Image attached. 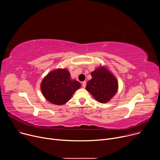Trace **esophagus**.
I'll return each instance as SVG.
<instances>
[{
    "instance_id": "1",
    "label": "esophagus",
    "mask_w": 160,
    "mask_h": 160,
    "mask_svg": "<svg viewBox=\"0 0 160 160\" xmlns=\"http://www.w3.org/2000/svg\"><path fill=\"white\" fill-rule=\"evenodd\" d=\"M82 86H83V88H86V81H83L82 82Z\"/></svg>"
}]
</instances>
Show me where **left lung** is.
<instances>
[{"label": "left lung", "instance_id": "left-lung-1", "mask_svg": "<svg viewBox=\"0 0 160 160\" xmlns=\"http://www.w3.org/2000/svg\"><path fill=\"white\" fill-rule=\"evenodd\" d=\"M91 74L92 78L87 83V91L99 102L110 101L118 89L115 76L104 66L98 67Z\"/></svg>", "mask_w": 160, "mask_h": 160}]
</instances>
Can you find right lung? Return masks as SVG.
Returning a JSON list of instances; mask_svg holds the SVG:
<instances>
[{"instance_id": "right-lung-1", "label": "right lung", "mask_w": 160, "mask_h": 160, "mask_svg": "<svg viewBox=\"0 0 160 160\" xmlns=\"http://www.w3.org/2000/svg\"><path fill=\"white\" fill-rule=\"evenodd\" d=\"M80 86V82L71 78L68 70L57 69L50 72L42 80L41 90L49 102L60 106L68 102Z\"/></svg>"}]
</instances>
